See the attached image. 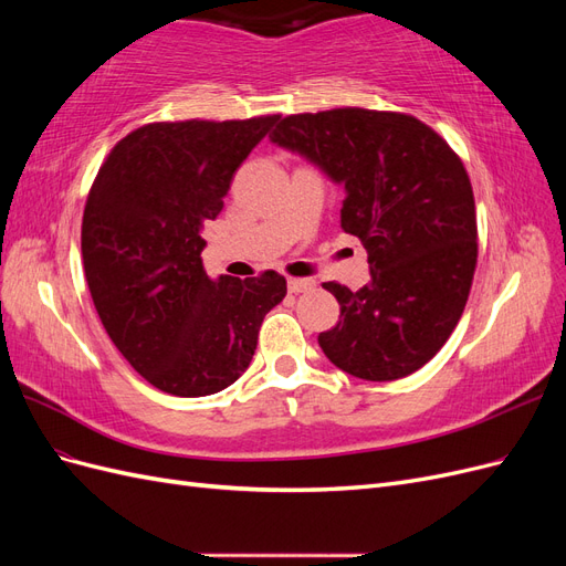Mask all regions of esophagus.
I'll use <instances>...</instances> for the list:
<instances>
[{
    "label": "esophagus",
    "instance_id": "esophagus-1",
    "mask_svg": "<svg viewBox=\"0 0 566 566\" xmlns=\"http://www.w3.org/2000/svg\"><path fill=\"white\" fill-rule=\"evenodd\" d=\"M312 287H314V281H310V279H287V290L295 295L306 293V290H312Z\"/></svg>",
    "mask_w": 566,
    "mask_h": 566
}]
</instances>
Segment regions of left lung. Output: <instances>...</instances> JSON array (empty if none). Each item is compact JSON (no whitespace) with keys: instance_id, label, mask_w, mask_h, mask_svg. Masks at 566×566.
Returning a JSON list of instances; mask_svg holds the SVG:
<instances>
[{"instance_id":"obj_1","label":"left lung","mask_w":566,"mask_h":566,"mask_svg":"<svg viewBox=\"0 0 566 566\" xmlns=\"http://www.w3.org/2000/svg\"><path fill=\"white\" fill-rule=\"evenodd\" d=\"M269 139L345 188L339 224L368 250L370 283H323L339 321L318 335L354 378L399 380L447 345L476 266L470 177L413 115L335 108L283 117Z\"/></svg>"}]
</instances>
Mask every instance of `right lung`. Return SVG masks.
<instances>
[{"instance_id":"1","label":"right lung","mask_w":566,"mask_h":566,"mask_svg":"<svg viewBox=\"0 0 566 566\" xmlns=\"http://www.w3.org/2000/svg\"><path fill=\"white\" fill-rule=\"evenodd\" d=\"M279 115L153 123L101 165L82 217V262L101 323L160 391L208 397L250 366L285 279H210L202 229L224 210L235 169Z\"/></svg>"}]
</instances>
